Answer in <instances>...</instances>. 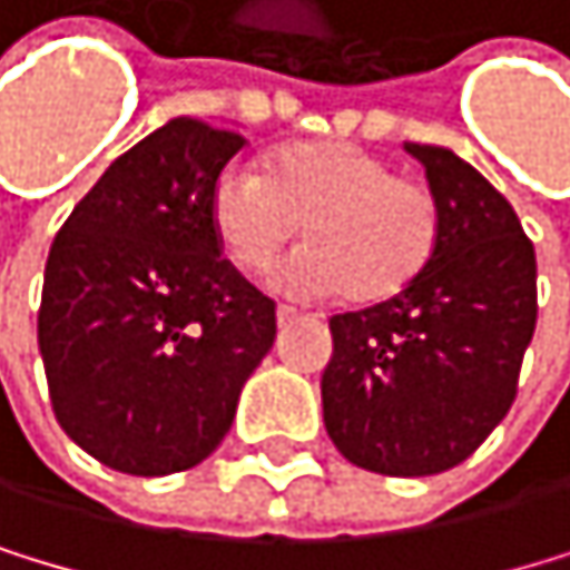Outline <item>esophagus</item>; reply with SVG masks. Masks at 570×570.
<instances>
[{"mask_svg": "<svg viewBox=\"0 0 570 570\" xmlns=\"http://www.w3.org/2000/svg\"><path fill=\"white\" fill-rule=\"evenodd\" d=\"M294 318H297V312L287 308V304H279V308H276V322H279V325H291Z\"/></svg>", "mask_w": 570, "mask_h": 570, "instance_id": "34e87169", "label": "esophagus"}]
</instances>
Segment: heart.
Instances as JSON below:
<instances>
[{
    "instance_id": "heart-1",
    "label": "heart",
    "mask_w": 570,
    "mask_h": 570,
    "mask_svg": "<svg viewBox=\"0 0 570 570\" xmlns=\"http://www.w3.org/2000/svg\"><path fill=\"white\" fill-rule=\"evenodd\" d=\"M213 230L242 269H266L301 234L312 245L273 269L294 297L385 304L424 276L441 242V203L420 181L354 142H301L266 175L230 164L213 185Z\"/></svg>"
}]
</instances>
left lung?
<instances>
[{"instance_id": "left-lung-1", "label": "left lung", "mask_w": 570, "mask_h": 570, "mask_svg": "<svg viewBox=\"0 0 570 570\" xmlns=\"http://www.w3.org/2000/svg\"><path fill=\"white\" fill-rule=\"evenodd\" d=\"M441 203V242L410 291L328 318L322 416L361 470L434 476L515 403L537 328V252L515 209L449 146L406 142Z\"/></svg>"}]
</instances>
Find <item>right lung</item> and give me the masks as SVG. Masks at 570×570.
I'll use <instances>...</instances> for the list:
<instances>
[{
	"label": "right lung",
	"instance_id": "add662e5",
	"mask_svg": "<svg viewBox=\"0 0 570 570\" xmlns=\"http://www.w3.org/2000/svg\"><path fill=\"white\" fill-rule=\"evenodd\" d=\"M242 132L170 118L76 203L45 266L38 346L51 410L132 476L199 465L234 424L276 308L220 258L209 199Z\"/></svg>",
	"mask_w": 570,
	"mask_h": 570
}]
</instances>
